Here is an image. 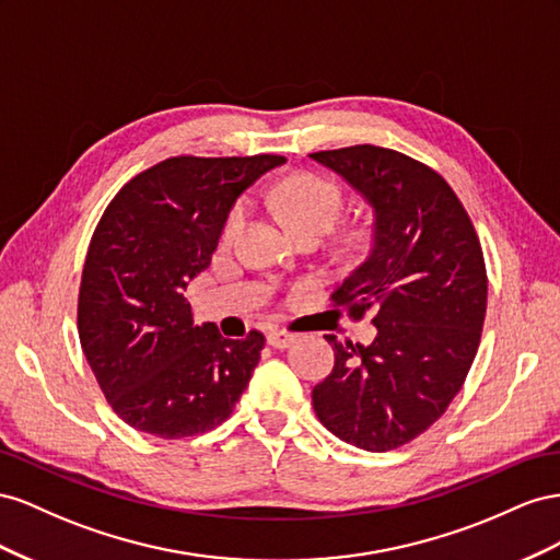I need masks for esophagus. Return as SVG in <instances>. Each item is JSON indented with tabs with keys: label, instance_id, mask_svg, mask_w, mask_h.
<instances>
[{
	"label": "esophagus",
	"instance_id": "obj_1",
	"mask_svg": "<svg viewBox=\"0 0 560 560\" xmlns=\"http://www.w3.org/2000/svg\"><path fill=\"white\" fill-rule=\"evenodd\" d=\"M293 340H295V335L289 332V330H281V328H269L267 330V342L271 347H277V349H285Z\"/></svg>",
	"mask_w": 560,
	"mask_h": 560
}]
</instances>
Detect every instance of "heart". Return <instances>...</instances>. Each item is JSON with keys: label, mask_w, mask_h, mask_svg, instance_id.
<instances>
[{"label": "heart", "mask_w": 560, "mask_h": 560, "mask_svg": "<svg viewBox=\"0 0 560 560\" xmlns=\"http://www.w3.org/2000/svg\"><path fill=\"white\" fill-rule=\"evenodd\" d=\"M265 201L298 232L326 234L342 213V189L328 178L312 173L289 175L262 191ZM246 201H236L222 225V238L232 242L246 225Z\"/></svg>", "instance_id": "b5f03b06"}]
</instances>
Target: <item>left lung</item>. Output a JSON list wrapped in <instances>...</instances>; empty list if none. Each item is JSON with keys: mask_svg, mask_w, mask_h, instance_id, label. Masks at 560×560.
Listing matches in <instances>:
<instances>
[{"mask_svg": "<svg viewBox=\"0 0 560 560\" xmlns=\"http://www.w3.org/2000/svg\"><path fill=\"white\" fill-rule=\"evenodd\" d=\"M310 156L375 211L369 258L330 302L377 328L371 345L324 335L335 365L312 404L345 443L387 453L424 434L465 385L486 318L483 248L453 187L418 159L375 145Z\"/></svg>", "mask_w": 560, "mask_h": 560, "instance_id": "8db88e82", "label": "left lung"}]
</instances>
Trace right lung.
I'll use <instances>...</instances> for the list:
<instances>
[{"mask_svg": "<svg viewBox=\"0 0 560 560\" xmlns=\"http://www.w3.org/2000/svg\"><path fill=\"white\" fill-rule=\"evenodd\" d=\"M279 154L164 159L133 175L95 228L77 328L84 357L119 418L156 439L225 422L260 361L265 335L228 340L197 326L185 298L211 265L234 201Z\"/></svg>", "mask_w": 560, "mask_h": 560, "instance_id": "obj_1", "label": "right lung"}]
</instances>
